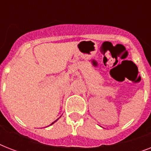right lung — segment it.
Here are the masks:
<instances>
[{
    "label": "right lung",
    "mask_w": 151,
    "mask_h": 151,
    "mask_svg": "<svg viewBox=\"0 0 151 151\" xmlns=\"http://www.w3.org/2000/svg\"><path fill=\"white\" fill-rule=\"evenodd\" d=\"M56 121H57V120H56ZM56 121H55V122H52V124H54V123H55V122H56Z\"/></svg>",
    "instance_id": "add662e5"
}]
</instances>
